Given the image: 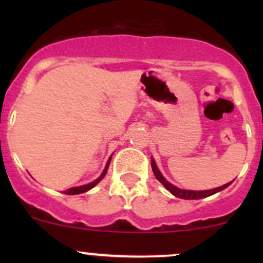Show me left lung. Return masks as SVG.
<instances>
[{
	"label": "left lung",
	"mask_w": 263,
	"mask_h": 263,
	"mask_svg": "<svg viewBox=\"0 0 263 263\" xmlns=\"http://www.w3.org/2000/svg\"><path fill=\"white\" fill-rule=\"evenodd\" d=\"M151 168H153V172H154V174H155L156 179H158V181L160 182L161 184H163L164 187H165L166 190L172 193V195H174L176 197H178V198H183V200H200V198L209 197V196L215 195V193L220 192V191H222V190H225L227 187H229L233 182L232 181V182L227 183V184L221 185V187L213 188V190H206V191L181 190V188L176 187V185H173L172 183H169L165 178H164L163 174L160 173V171L158 169V166H156V164H155V160H154L153 158H151Z\"/></svg>",
	"instance_id": "obj_1"
}]
</instances>
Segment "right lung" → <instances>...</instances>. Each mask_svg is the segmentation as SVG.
Instances as JSON below:
<instances>
[{
    "label": "right lung",
    "instance_id": "add662e5",
    "mask_svg": "<svg viewBox=\"0 0 263 263\" xmlns=\"http://www.w3.org/2000/svg\"><path fill=\"white\" fill-rule=\"evenodd\" d=\"M110 159H112V156H110V158L108 159V161H107V165H105L104 171H103V173L100 174V177H99V178H98V179H95L94 182L89 183V184L80 185V187H72V188H70V190L65 191V192H63V193H66V195H79V193H84V192H86V191L91 190L92 187H95V185H97L98 183H99L100 181H102L103 178H104V176H105V174H107L108 166H109V163H110Z\"/></svg>",
    "mask_w": 263,
    "mask_h": 263
}]
</instances>
